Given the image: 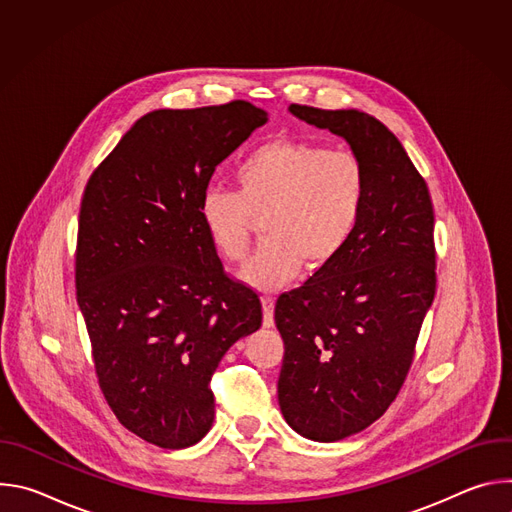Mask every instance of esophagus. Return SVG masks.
I'll return each mask as SVG.
<instances>
[{
    "label": "esophagus",
    "instance_id": "1",
    "mask_svg": "<svg viewBox=\"0 0 512 512\" xmlns=\"http://www.w3.org/2000/svg\"><path fill=\"white\" fill-rule=\"evenodd\" d=\"M263 304V326L271 328L273 326V308H275V300L271 296H263L261 300Z\"/></svg>",
    "mask_w": 512,
    "mask_h": 512
}]
</instances>
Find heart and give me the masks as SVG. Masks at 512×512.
I'll return each instance as SVG.
<instances>
[{"instance_id": "b5f03b06", "label": "heart", "mask_w": 512, "mask_h": 512, "mask_svg": "<svg viewBox=\"0 0 512 512\" xmlns=\"http://www.w3.org/2000/svg\"><path fill=\"white\" fill-rule=\"evenodd\" d=\"M239 190L208 186L200 194V223L227 261L245 259L263 216L265 241L241 277L271 289L326 269L350 243L369 196V174L348 150L314 139H273L247 154L237 170Z\"/></svg>"}]
</instances>
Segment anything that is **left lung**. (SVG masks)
Masks as SVG:
<instances>
[{
	"label": "left lung",
	"mask_w": 512,
	"mask_h": 512,
	"mask_svg": "<svg viewBox=\"0 0 512 512\" xmlns=\"http://www.w3.org/2000/svg\"><path fill=\"white\" fill-rule=\"evenodd\" d=\"M289 111L344 137L369 174L346 249L275 304L281 413L308 440L338 442L375 423L411 369L435 296L433 204L401 141L373 115L296 103Z\"/></svg>",
	"instance_id": "8db88e82"
}]
</instances>
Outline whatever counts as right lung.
<instances>
[{
	"instance_id": "add662e5",
	"label": "right lung",
	"mask_w": 512,
	"mask_h": 512,
	"mask_svg": "<svg viewBox=\"0 0 512 512\" xmlns=\"http://www.w3.org/2000/svg\"><path fill=\"white\" fill-rule=\"evenodd\" d=\"M265 123L241 99L152 111L85 186L75 281L99 387L123 427L166 450L208 433L218 362L263 320L259 296L218 259L198 202Z\"/></svg>"
}]
</instances>
